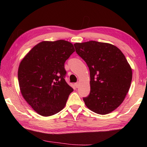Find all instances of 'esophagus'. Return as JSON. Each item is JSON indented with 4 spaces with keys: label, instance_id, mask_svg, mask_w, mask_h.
<instances>
[{
    "label": "esophagus",
    "instance_id": "1",
    "mask_svg": "<svg viewBox=\"0 0 147 147\" xmlns=\"http://www.w3.org/2000/svg\"><path fill=\"white\" fill-rule=\"evenodd\" d=\"M79 85H80V83H75V86L76 87V88H78Z\"/></svg>",
    "mask_w": 147,
    "mask_h": 147
}]
</instances>
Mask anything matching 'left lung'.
<instances>
[{
  "label": "left lung",
  "instance_id": "obj_1",
  "mask_svg": "<svg viewBox=\"0 0 147 147\" xmlns=\"http://www.w3.org/2000/svg\"><path fill=\"white\" fill-rule=\"evenodd\" d=\"M90 70V93L86 106L105 115L116 109L125 98L132 80V69L125 56L111 43L89 41L74 44Z\"/></svg>",
  "mask_w": 147,
  "mask_h": 147
}]
</instances>
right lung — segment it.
Wrapping results in <instances>:
<instances>
[{"instance_id": "add662e5", "label": "right lung", "mask_w": 147, "mask_h": 147, "mask_svg": "<svg viewBox=\"0 0 147 147\" xmlns=\"http://www.w3.org/2000/svg\"><path fill=\"white\" fill-rule=\"evenodd\" d=\"M74 51L73 45L65 40L43 41L20 62L18 77L22 96L42 116L62 110L73 91L64 80V63Z\"/></svg>"}]
</instances>
